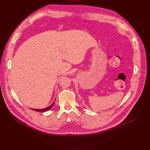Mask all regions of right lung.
I'll list each match as a JSON object with an SVG mask.
<instances>
[{"label":"right lung","instance_id":"obj_1","mask_svg":"<svg viewBox=\"0 0 150 150\" xmlns=\"http://www.w3.org/2000/svg\"><path fill=\"white\" fill-rule=\"evenodd\" d=\"M54 103H55V101H54L53 103L52 104H51L50 106L47 107L46 108H44V109H32V110H33L35 111H40V112H44V111H47V110H50L51 108L53 107V106L54 105Z\"/></svg>","mask_w":150,"mask_h":150}]
</instances>
